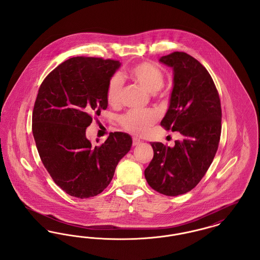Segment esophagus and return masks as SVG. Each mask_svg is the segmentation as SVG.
<instances>
[{
	"label": "esophagus",
	"instance_id": "obj_1",
	"mask_svg": "<svg viewBox=\"0 0 260 260\" xmlns=\"http://www.w3.org/2000/svg\"><path fill=\"white\" fill-rule=\"evenodd\" d=\"M140 142H141V141H140L139 138H137V137H134V138H133V145H134V146L138 145Z\"/></svg>",
	"mask_w": 260,
	"mask_h": 260
}]
</instances>
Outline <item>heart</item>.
I'll list each match as a JSON object with an SVG mask.
<instances>
[{
  "label": "heart",
  "instance_id": "b5f03b06",
  "mask_svg": "<svg viewBox=\"0 0 260 260\" xmlns=\"http://www.w3.org/2000/svg\"><path fill=\"white\" fill-rule=\"evenodd\" d=\"M127 77L151 93H155L160 90L165 84L162 72L158 67L149 62L136 64L128 70ZM122 89V79L118 75L113 76L106 90V99L110 105L115 106L120 103ZM157 121L158 114L153 110L129 111L120 117V123L124 129L137 136L147 134L151 126Z\"/></svg>",
  "mask_w": 260,
  "mask_h": 260
}]
</instances>
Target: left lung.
Here are the masks:
<instances>
[{
    "mask_svg": "<svg viewBox=\"0 0 260 260\" xmlns=\"http://www.w3.org/2000/svg\"><path fill=\"white\" fill-rule=\"evenodd\" d=\"M160 62L173 70L170 106L161 125L178 132L181 139L173 147L151 142L154 157L144 175L157 192L177 196L197 185L212 162L220 140L221 105L212 78L197 59L174 51Z\"/></svg>",
    "mask_w": 260,
    "mask_h": 260,
    "instance_id": "obj_1",
    "label": "left lung"
}]
</instances>
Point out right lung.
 I'll return each instance as SVG.
<instances>
[{
    "mask_svg": "<svg viewBox=\"0 0 260 260\" xmlns=\"http://www.w3.org/2000/svg\"><path fill=\"white\" fill-rule=\"evenodd\" d=\"M118 60L76 56L62 62L43 81L32 116L40 158L63 191L76 198L100 194L114 176L133 139L111 133L92 146L86 129L93 116L107 108L106 90Z\"/></svg>",
    "mask_w": 260,
    "mask_h": 260,
    "instance_id": "right-lung-1",
    "label": "right lung"
}]
</instances>
